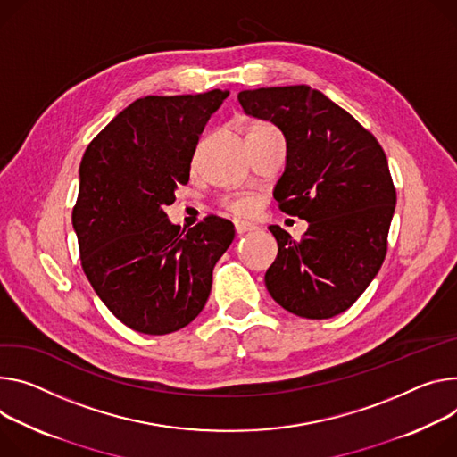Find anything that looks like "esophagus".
Returning a JSON list of instances; mask_svg holds the SVG:
<instances>
[{
    "mask_svg": "<svg viewBox=\"0 0 457 457\" xmlns=\"http://www.w3.org/2000/svg\"><path fill=\"white\" fill-rule=\"evenodd\" d=\"M253 229H255V226H253V224H250V222L235 220V231H237V235H244V233H247V231H253Z\"/></svg>",
    "mask_w": 457,
    "mask_h": 457,
    "instance_id": "esophagus-1",
    "label": "esophagus"
}]
</instances>
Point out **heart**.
<instances>
[{"mask_svg": "<svg viewBox=\"0 0 457 457\" xmlns=\"http://www.w3.org/2000/svg\"><path fill=\"white\" fill-rule=\"evenodd\" d=\"M264 129H273V128L266 126V123H262V126H257L252 131H264ZM228 207L235 215L250 217V215H253L259 210V200L253 198V196H237V198H231L228 202Z\"/></svg>", "mask_w": 457, "mask_h": 457, "instance_id": "1", "label": "heart"}]
</instances>
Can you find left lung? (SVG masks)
I'll return each instance as SVG.
<instances>
[{
	"label": "left lung",
	"instance_id": "1",
	"mask_svg": "<svg viewBox=\"0 0 457 457\" xmlns=\"http://www.w3.org/2000/svg\"><path fill=\"white\" fill-rule=\"evenodd\" d=\"M242 109L286 137V170L273 196L308 220L301 240L270 226L278 253L266 271L275 303L304 319L346 312L383 266L395 210L386 154L343 107L308 86L238 93Z\"/></svg>",
	"mask_w": 457,
	"mask_h": 457
}]
</instances>
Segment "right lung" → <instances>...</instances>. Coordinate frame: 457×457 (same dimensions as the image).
<instances>
[{
  "label": "right lung",
  "instance_id": "add662e5",
  "mask_svg": "<svg viewBox=\"0 0 457 457\" xmlns=\"http://www.w3.org/2000/svg\"><path fill=\"white\" fill-rule=\"evenodd\" d=\"M228 95L138 98L81 158L72 207L81 268L111 313L140 334H171L202 312L213 268L235 238L233 224L217 215L180 231L165 213L177 186L189 182L205 121Z\"/></svg>",
  "mask_w": 457,
  "mask_h": 457
}]
</instances>
